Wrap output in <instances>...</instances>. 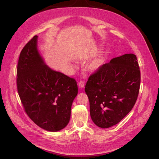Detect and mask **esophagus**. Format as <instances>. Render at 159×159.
I'll return each instance as SVG.
<instances>
[{
    "label": "esophagus",
    "mask_w": 159,
    "mask_h": 159,
    "mask_svg": "<svg viewBox=\"0 0 159 159\" xmlns=\"http://www.w3.org/2000/svg\"><path fill=\"white\" fill-rule=\"evenodd\" d=\"M84 84H85L84 81L80 80V81L79 82V87L80 88H83L84 87Z\"/></svg>",
    "instance_id": "34e87169"
}]
</instances>
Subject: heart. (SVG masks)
<instances>
[{
  "instance_id": "b5f03b06",
  "label": "heart",
  "mask_w": 159,
  "mask_h": 159,
  "mask_svg": "<svg viewBox=\"0 0 159 159\" xmlns=\"http://www.w3.org/2000/svg\"><path fill=\"white\" fill-rule=\"evenodd\" d=\"M104 63V58L101 57H97L91 61L87 65V69L89 71H95L98 70L102 66Z\"/></svg>"
}]
</instances>
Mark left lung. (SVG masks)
<instances>
[{
  "mask_svg": "<svg viewBox=\"0 0 159 159\" xmlns=\"http://www.w3.org/2000/svg\"><path fill=\"white\" fill-rule=\"evenodd\" d=\"M135 55L112 58L91 75L85 86L90 115L97 126L118 124L134 106L139 93L140 71Z\"/></svg>",
  "mask_w": 159,
  "mask_h": 159,
  "instance_id": "left-lung-1",
  "label": "left lung"
}]
</instances>
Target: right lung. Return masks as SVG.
<instances>
[{
	"instance_id": "add662e5",
	"label": "right lung",
	"mask_w": 159,
	"mask_h": 159,
	"mask_svg": "<svg viewBox=\"0 0 159 159\" xmlns=\"http://www.w3.org/2000/svg\"><path fill=\"white\" fill-rule=\"evenodd\" d=\"M37 35L25 45L16 68V86L24 110L37 126L58 131L68 125L78 93L73 78L45 64L37 49Z\"/></svg>"
}]
</instances>
